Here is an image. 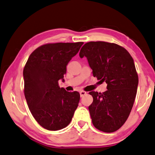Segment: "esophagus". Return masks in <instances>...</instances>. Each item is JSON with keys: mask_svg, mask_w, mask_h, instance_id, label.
<instances>
[{"mask_svg": "<svg viewBox=\"0 0 155 155\" xmlns=\"http://www.w3.org/2000/svg\"><path fill=\"white\" fill-rule=\"evenodd\" d=\"M80 94L81 97H83L84 95L86 94V92H85V91H80Z\"/></svg>", "mask_w": 155, "mask_h": 155, "instance_id": "34e87169", "label": "esophagus"}]
</instances>
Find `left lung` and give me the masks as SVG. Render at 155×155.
Segmentation results:
<instances>
[{"label": "left lung", "mask_w": 155, "mask_h": 155, "mask_svg": "<svg viewBox=\"0 0 155 155\" xmlns=\"http://www.w3.org/2000/svg\"><path fill=\"white\" fill-rule=\"evenodd\" d=\"M84 56L94 77L107 84L103 93L89 92L92 124L102 132H115L126 121L136 96L138 76L133 58L122 46L102 41L86 43L80 52L81 58Z\"/></svg>", "instance_id": "left-lung-1"}]
</instances>
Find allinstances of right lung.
<instances>
[{
    "instance_id": "add662e5",
    "label": "right lung",
    "mask_w": 155,
    "mask_h": 155,
    "mask_svg": "<svg viewBox=\"0 0 155 155\" xmlns=\"http://www.w3.org/2000/svg\"><path fill=\"white\" fill-rule=\"evenodd\" d=\"M84 42L46 44L31 52L23 69L24 94L36 121L45 129L57 131L70 124L80 101L77 91L59 86L68 63Z\"/></svg>"
}]
</instances>
